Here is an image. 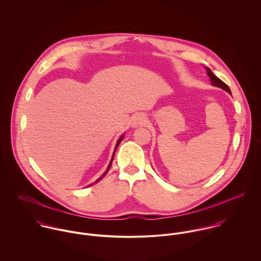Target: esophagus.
<instances>
[{"label":"esophagus","instance_id":"obj_1","mask_svg":"<svg viewBox=\"0 0 261 261\" xmlns=\"http://www.w3.org/2000/svg\"><path fill=\"white\" fill-rule=\"evenodd\" d=\"M146 121V117L143 113H138L135 115V117L133 118V126H139L142 125L144 122Z\"/></svg>","mask_w":261,"mask_h":261}]
</instances>
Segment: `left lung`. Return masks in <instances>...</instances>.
<instances>
[{
  "mask_svg": "<svg viewBox=\"0 0 261 261\" xmlns=\"http://www.w3.org/2000/svg\"><path fill=\"white\" fill-rule=\"evenodd\" d=\"M206 70H207V74L210 77V80H211V84L213 86H217V87H220L224 90H226L227 92H229L231 94V91H230V88L228 87L227 84H225L222 80H220L216 75H214V73L211 71L210 68L206 67Z\"/></svg>",
  "mask_w": 261,
  "mask_h": 261,
  "instance_id": "left-lung-1",
  "label": "left lung"
}]
</instances>
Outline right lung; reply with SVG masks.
<instances>
[{
	"label": "right lung",
	"instance_id": "right-lung-1",
	"mask_svg": "<svg viewBox=\"0 0 261 261\" xmlns=\"http://www.w3.org/2000/svg\"><path fill=\"white\" fill-rule=\"evenodd\" d=\"M123 137H124V136H123V135H122V136H121V137H120V138H119V139H118V141H117V143H116V145H115V149H114V151H113V154H112V160H111V162H110V165H109V167H108V169H107V171H106V172H105V173H103V174H102V175H101V177H100V178H98V179H97V180H96V181H95V182H94V183H92V184H90V185H88V186H87V187L92 186V185H93V184H96V183H98V182H99V181H100V180H101V179H103V177H105V176H106V175H107V174H108V172H109V171H110V169H111V167H112V160H113V156H114V153H115V150H116V149H117V147H118V145H119V143H120V142H121V141H122V139H123Z\"/></svg>",
	"mask_w": 261,
	"mask_h": 261
}]
</instances>
